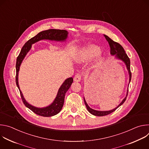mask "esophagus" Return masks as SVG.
Returning <instances> with one entry per match:
<instances>
[{"mask_svg":"<svg viewBox=\"0 0 149 149\" xmlns=\"http://www.w3.org/2000/svg\"><path fill=\"white\" fill-rule=\"evenodd\" d=\"M81 75L78 74L75 75V76L74 78V80L75 82H79L81 81Z\"/></svg>","mask_w":149,"mask_h":149,"instance_id":"1","label":"esophagus"}]
</instances>
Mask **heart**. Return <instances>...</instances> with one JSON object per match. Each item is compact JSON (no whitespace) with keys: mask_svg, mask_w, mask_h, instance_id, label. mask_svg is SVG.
<instances>
[{"mask_svg":"<svg viewBox=\"0 0 149 149\" xmlns=\"http://www.w3.org/2000/svg\"><path fill=\"white\" fill-rule=\"evenodd\" d=\"M100 48L96 45H88L80 49L75 56V61L77 62H84L92 59L100 54Z\"/></svg>","mask_w":149,"mask_h":149,"instance_id":"heart-1","label":"heart"}]
</instances>
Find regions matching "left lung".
Listing matches in <instances>:
<instances>
[{
	"instance_id": "8db88e82",
	"label": "left lung",
	"mask_w": 149,
	"mask_h": 149,
	"mask_svg": "<svg viewBox=\"0 0 149 149\" xmlns=\"http://www.w3.org/2000/svg\"><path fill=\"white\" fill-rule=\"evenodd\" d=\"M104 36L109 42L110 47V54L111 55L114 56L115 55V58L117 59H119L122 61L123 62H124V63H125V65L126 66L127 70L129 72V83L131 81V78H132V73L130 71V61L129 58L127 56V54L125 52V51L124 49V48H123V47L119 44L118 43L116 42H114V40H113L111 38H110L108 36L105 35ZM128 92H129V88L127 89V94H126V96L125 97L123 100V101L121 102V103L117 106V107H116L115 109L111 110H109V111H98V110H95L94 109H92L91 108H90L88 105L87 104L86 100H85V98L84 97V102L85 104H86V107L88 110V111L93 115L95 116H104L106 115H108L111 114V113L114 112L117 109H118L120 106H121L125 101L126 98L127 97V95H128Z\"/></svg>"
}]
</instances>
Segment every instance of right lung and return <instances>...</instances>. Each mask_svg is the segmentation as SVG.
<instances>
[{
  "instance_id": "1",
  "label": "right lung",
  "mask_w": 149,
  "mask_h": 149,
  "mask_svg": "<svg viewBox=\"0 0 149 149\" xmlns=\"http://www.w3.org/2000/svg\"><path fill=\"white\" fill-rule=\"evenodd\" d=\"M68 31L65 30H59V29H48L47 31H44L38 33L36 36L28 40L25 44L22 47L20 52L16 59V83L17 88L19 90L21 98H22V101L26 107L29 109L35 114L43 116V117H51L54 116L60 112L61 110L63 102H64L65 95L68 89L70 88L72 83L73 82V78L72 77L68 78L65 80L61 85V86L59 88L56 97H55L53 102L47 107L43 108H38L34 107V106L29 104L24 97L22 91H20L19 83H18V74L20 69L21 63L22 62L24 58L30 51L32 47V45L36 43V42L42 40V39H48L51 40H55L63 42L65 41L68 38Z\"/></svg>"
}]
</instances>
